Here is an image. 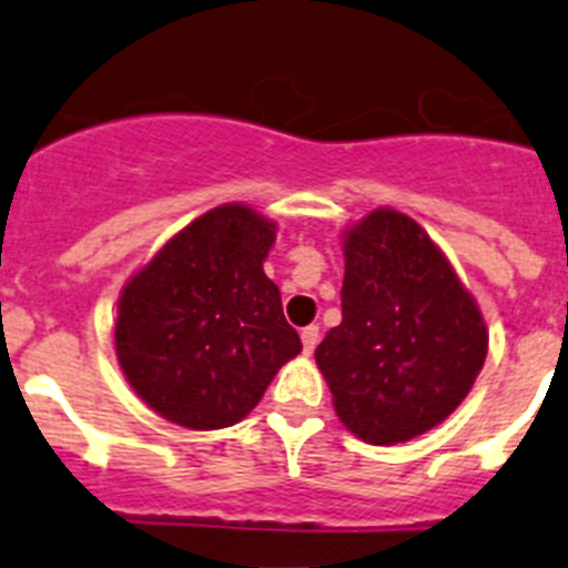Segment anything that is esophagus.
Listing matches in <instances>:
<instances>
[{
    "instance_id": "34e87169",
    "label": "esophagus",
    "mask_w": 568,
    "mask_h": 568,
    "mask_svg": "<svg viewBox=\"0 0 568 568\" xmlns=\"http://www.w3.org/2000/svg\"><path fill=\"white\" fill-rule=\"evenodd\" d=\"M300 339H303V352L312 354L314 348H317V343H320V328H317V325H308V328H303Z\"/></svg>"
}]
</instances>
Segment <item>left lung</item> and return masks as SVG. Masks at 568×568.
Here are the masks:
<instances>
[{
  "instance_id": "1",
  "label": "left lung",
  "mask_w": 568,
  "mask_h": 568,
  "mask_svg": "<svg viewBox=\"0 0 568 568\" xmlns=\"http://www.w3.org/2000/svg\"><path fill=\"white\" fill-rule=\"evenodd\" d=\"M343 323L317 366L345 428L406 443L463 403L489 352L475 297L412 216L377 209L343 236Z\"/></svg>"
}]
</instances>
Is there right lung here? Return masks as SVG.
Masks as SVG:
<instances>
[{
	"label": "right lung",
	"instance_id": "1",
	"mask_svg": "<svg viewBox=\"0 0 568 568\" xmlns=\"http://www.w3.org/2000/svg\"><path fill=\"white\" fill-rule=\"evenodd\" d=\"M277 229L231 202L171 236L122 288L116 359L136 394L176 426H234L303 352L263 263Z\"/></svg>",
	"mask_w": 568,
	"mask_h": 568
}]
</instances>
